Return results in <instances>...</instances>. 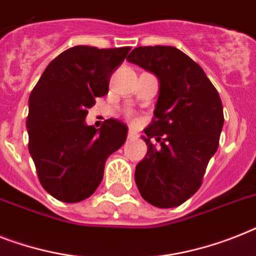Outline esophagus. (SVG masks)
I'll use <instances>...</instances> for the list:
<instances>
[{"mask_svg":"<svg viewBox=\"0 0 256 256\" xmlns=\"http://www.w3.org/2000/svg\"><path fill=\"white\" fill-rule=\"evenodd\" d=\"M138 138V134H136V132H134L132 128H130L128 132V139H130V140H132V139H136Z\"/></svg>","mask_w":256,"mask_h":256,"instance_id":"esophagus-1","label":"esophagus"}]
</instances>
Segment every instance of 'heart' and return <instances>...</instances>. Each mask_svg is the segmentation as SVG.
I'll return each mask as SVG.
<instances>
[{"instance_id":"obj_1","label":"heart","mask_w":256,"mask_h":256,"mask_svg":"<svg viewBox=\"0 0 256 256\" xmlns=\"http://www.w3.org/2000/svg\"><path fill=\"white\" fill-rule=\"evenodd\" d=\"M126 117L132 120V118H134V113H132V112H128V113H126Z\"/></svg>"}]
</instances>
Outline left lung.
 Listing matches in <instances>:
<instances>
[{
  "label": "left lung",
  "instance_id": "obj_1",
  "mask_svg": "<svg viewBox=\"0 0 256 256\" xmlns=\"http://www.w3.org/2000/svg\"><path fill=\"white\" fill-rule=\"evenodd\" d=\"M128 60L156 74L160 82L154 118L143 136L148 150L136 164L135 182L154 206H178L198 190L218 148L221 98L202 68L175 47H136ZM151 138L159 146L149 142Z\"/></svg>",
  "mask_w": 256,
  "mask_h": 256
}]
</instances>
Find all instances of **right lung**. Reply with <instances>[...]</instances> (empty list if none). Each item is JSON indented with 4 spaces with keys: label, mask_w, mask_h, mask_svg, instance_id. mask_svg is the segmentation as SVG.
Segmentation results:
<instances>
[{
    "label": "right lung",
    "mask_w": 256,
    "mask_h": 256,
    "mask_svg": "<svg viewBox=\"0 0 256 256\" xmlns=\"http://www.w3.org/2000/svg\"><path fill=\"white\" fill-rule=\"evenodd\" d=\"M130 47L76 46L47 66L28 98V151L42 186L56 200L78 202L94 193L105 162L122 146L128 126L110 118L85 124L88 109L109 89Z\"/></svg>",
    "instance_id": "right-lung-1"
}]
</instances>
